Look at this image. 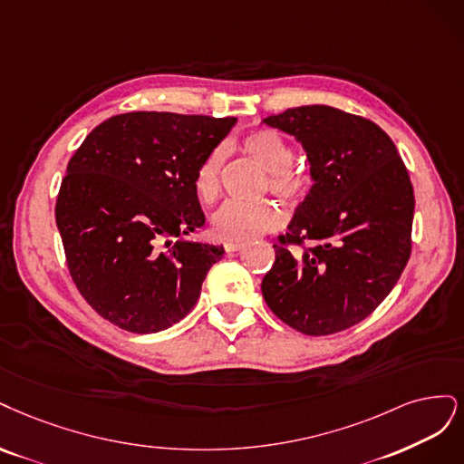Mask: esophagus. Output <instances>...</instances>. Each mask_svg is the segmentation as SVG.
Wrapping results in <instances>:
<instances>
[{"mask_svg":"<svg viewBox=\"0 0 464 464\" xmlns=\"http://www.w3.org/2000/svg\"><path fill=\"white\" fill-rule=\"evenodd\" d=\"M241 248H245V243H227L226 245L227 252H235V250H241Z\"/></svg>","mask_w":464,"mask_h":464,"instance_id":"obj_1","label":"esophagus"}]
</instances>
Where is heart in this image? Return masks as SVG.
<instances>
[{
	"mask_svg": "<svg viewBox=\"0 0 464 464\" xmlns=\"http://www.w3.org/2000/svg\"><path fill=\"white\" fill-rule=\"evenodd\" d=\"M243 152L267 171V183L277 197L285 200H303L312 185L310 173L291 161L293 150L287 139L272 129H256L241 140ZM219 148L212 150L194 171V194L202 204H214L221 192ZM283 214L270 200L229 202L212 219L216 238L226 243H246L281 226Z\"/></svg>",
	"mask_w": 464,
	"mask_h": 464,
	"instance_id": "1",
	"label": "heart"
}]
</instances>
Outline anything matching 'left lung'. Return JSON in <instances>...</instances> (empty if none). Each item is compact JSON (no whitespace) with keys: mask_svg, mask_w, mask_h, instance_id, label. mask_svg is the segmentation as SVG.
Here are the masks:
<instances>
[{"mask_svg":"<svg viewBox=\"0 0 464 464\" xmlns=\"http://www.w3.org/2000/svg\"><path fill=\"white\" fill-rule=\"evenodd\" d=\"M262 123L303 144L312 177L287 235L274 245L264 301L301 334L343 332L380 306L409 262V171L376 123L332 106L291 108ZM287 242L309 246L293 255Z\"/></svg>","mask_w":464,"mask_h":464,"instance_id":"obj_1","label":"left lung"}]
</instances>
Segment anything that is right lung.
I'll use <instances>...</instances> for the list:
<instances>
[{
	"label": "right lung",
	"instance_id": "obj_1",
	"mask_svg": "<svg viewBox=\"0 0 464 464\" xmlns=\"http://www.w3.org/2000/svg\"><path fill=\"white\" fill-rule=\"evenodd\" d=\"M235 123L121 113L98 125L69 160L55 223L74 285L103 320L156 334L197 304L226 250L187 238L206 221L192 179Z\"/></svg>",
	"mask_w": 464,
	"mask_h": 464
}]
</instances>
